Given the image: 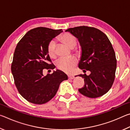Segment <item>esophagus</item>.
I'll return each instance as SVG.
<instances>
[{
  "label": "esophagus",
  "instance_id": "esophagus-1",
  "mask_svg": "<svg viewBox=\"0 0 130 130\" xmlns=\"http://www.w3.org/2000/svg\"><path fill=\"white\" fill-rule=\"evenodd\" d=\"M74 78V76H68V78L70 79V80H73Z\"/></svg>",
  "mask_w": 130,
  "mask_h": 130
}]
</instances>
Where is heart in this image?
<instances>
[{
  "instance_id": "obj_1",
  "label": "heart",
  "mask_w": 130,
  "mask_h": 130,
  "mask_svg": "<svg viewBox=\"0 0 130 130\" xmlns=\"http://www.w3.org/2000/svg\"><path fill=\"white\" fill-rule=\"evenodd\" d=\"M59 40L62 42L71 49L76 46L77 38L73 35L69 33H65L59 37ZM47 52L49 56L54 58L56 56V42L54 40H52L48 44ZM77 60L74 57H63L57 61V67L58 69L67 73H71L74 67L77 64Z\"/></svg>"
}]
</instances>
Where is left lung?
Listing matches in <instances>:
<instances>
[{"mask_svg": "<svg viewBox=\"0 0 130 130\" xmlns=\"http://www.w3.org/2000/svg\"><path fill=\"white\" fill-rule=\"evenodd\" d=\"M68 31L78 39L81 47L78 67L89 70L91 74H79L84 78V85L80 93L90 98L104 95L112 85L115 77L116 59L111 42L104 32L88 26L69 28Z\"/></svg>", "mask_w": 130, "mask_h": 130, "instance_id": "8db88e82", "label": "left lung"}]
</instances>
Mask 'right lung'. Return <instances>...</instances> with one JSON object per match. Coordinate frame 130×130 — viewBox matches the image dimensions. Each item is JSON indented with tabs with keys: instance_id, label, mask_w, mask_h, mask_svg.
I'll use <instances>...</instances> for the list:
<instances>
[{
	"instance_id": "1",
	"label": "right lung",
	"mask_w": 130,
	"mask_h": 130,
	"mask_svg": "<svg viewBox=\"0 0 130 130\" xmlns=\"http://www.w3.org/2000/svg\"><path fill=\"white\" fill-rule=\"evenodd\" d=\"M62 32L37 27L30 30L23 37L15 48L11 64V72L19 93L26 100L42 104L56 95L61 82L68 79L62 71L43 74V69H53L47 52V46L53 38Z\"/></svg>"
}]
</instances>
